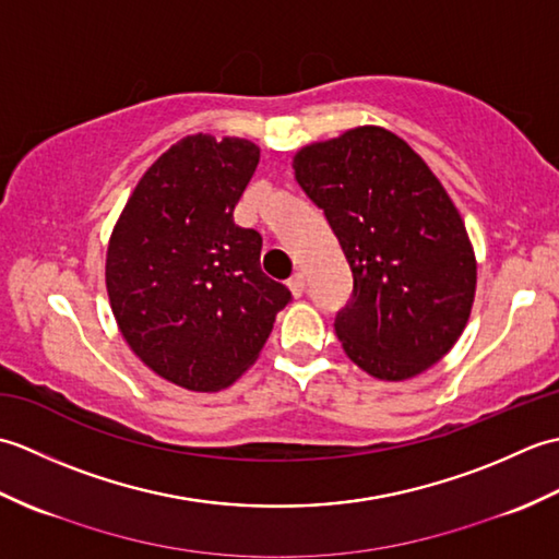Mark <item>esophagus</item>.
Listing matches in <instances>:
<instances>
[{"label":"esophagus","instance_id":"esophagus-1","mask_svg":"<svg viewBox=\"0 0 559 559\" xmlns=\"http://www.w3.org/2000/svg\"><path fill=\"white\" fill-rule=\"evenodd\" d=\"M288 288H290L295 298H302V293H305V276H302V273H293V276L288 278Z\"/></svg>","mask_w":559,"mask_h":559}]
</instances>
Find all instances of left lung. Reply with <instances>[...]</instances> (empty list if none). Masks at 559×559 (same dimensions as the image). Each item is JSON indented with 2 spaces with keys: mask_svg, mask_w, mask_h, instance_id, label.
Returning a JSON list of instances; mask_svg holds the SVG:
<instances>
[{
  "mask_svg": "<svg viewBox=\"0 0 559 559\" xmlns=\"http://www.w3.org/2000/svg\"><path fill=\"white\" fill-rule=\"evenodd\" d=\"M293 168L353 273L334 319L343 350L386 382L432 367L461 336L476 295V257L444 187L379 127L307 146Z\"/></svg>",
  "mask_w": 559,
  "mask_h": 559,
  "instance_id": "1",
  "label": "left lung"
}]
</instances>
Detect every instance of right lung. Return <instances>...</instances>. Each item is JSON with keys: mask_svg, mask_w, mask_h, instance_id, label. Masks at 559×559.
I'll use <instances>...</instances> for the list:
<instances>
[{"mask_svg": "<svg viewBox=\"0 0 559 559\" xmlns=\"http://www.w3.org/2000/svg\"><path fill=\"white\" fill-rule=\"evenodd\" d=\"M257 163L259 148L245 139L177 141L141 177L112 230V314L129 348L177 386L233 384L290 302L261 271V235L233 221Z\"/></svg>", "mask_w": 559, "mask_h": 559, "instance_id": "obj_1", "label": "right lung"}]
</instances>
